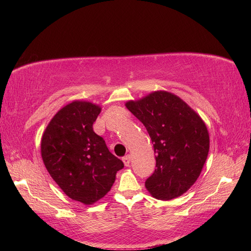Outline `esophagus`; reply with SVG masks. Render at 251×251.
<instances>
[{"label":"esophagus","instance_id":"esophagus-1","mask_svg":"<svg viewBox=\"0 0 251 251\" xmlns=\"http://www.w3.org/2000/svg\"><path fill=\"white\" fill-rule=\"evenodd\" d=\"M123 162H124L125 166L128 167L129 164H130V156L129 155H125L124 157H123Z\"/></svg>","mask_w":251,"mask_h":251}]
</instances>
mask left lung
I'll use <instances>...</instances> for the list:
<instances>
[{
    "instance_id": "left-lung-1",
    "label": "left lung",
    "mask_w": 251,
    "mask_h": 251,
    "mask_svg": "<svg viewBox=\"0 0 251 251\" xmlns=\"http://www.w3.org/2000/svg\"><path fill=\"white\" fill-rule=\"evenodd\" d=\"M126 108L147 128L156 154V169L146 188L157 200L185 193L199 178L209 151L205 123L183 100L167 92H154Z\"/></svg>"
}]
</instances>
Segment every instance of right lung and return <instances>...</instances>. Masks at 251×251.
<instances>
[{
  "mask_svg": "<svg viewBox=\"0 0 251 251\" xmlns=\"http://www.w3.org/2000/svg\"><path fill=\"white\" fill-rule=\"evenodd\" d=\"M100 111L99 105L73 101L52 117L41 141L51 178L70 199L85 205L102 199L124 167L93 129Z\"/></svg>",
  "mask_w": 251,
  "mask_h": 251,
  "instance_id": "add662e5",
  "label": "right lung"
}]
</instances>
